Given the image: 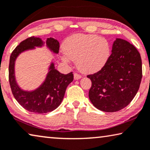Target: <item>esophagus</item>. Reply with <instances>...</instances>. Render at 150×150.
I'll use <instances>...</instances> for the list:
<instances>
[{"mask_svg": "<svg viewBox=\"0 0 150 150\" xmlns=\"http://www.w3.org/2000/svg\"><path fill=\"white\" fill-rule=\"evenodd\" d=\"M74 80H79L81 79V76L79 75L78 73H74Z\"/></svg>", "mask_w": 150, "mask_h": 150, "instance_id": "1", "label": "esophagus"}]
</instances>
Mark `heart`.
I'll return each mask as SVG.
<instances>
[{"label":"heart","mask_w":150,"mask_h":150,"mask_svg":"<svg viewBox=\"0 0 150 150\" xmlns=\"http://www.w3.org/2000/svg\"><path fill=\"white\" fill-rule=\"evenodd\" d=\"M63 48V60H76L79 68L85 73L101 70L111 54V47L107 39L95 34H78L71 36L65 41Z\"/></svg>","instance_id":"heart-1"}]
</instances>
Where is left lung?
<instances>
[{
  "label": "left lung",
  "instance_id": "1",
  "mask_svg": "<svg viewBox=\"0 0 150 150\" xmlns=\"http://www.w3.org/2000/svg\"><path fill=\"white\" fill-rule=\"evenodd\" d=\"M87 78L92 82L88 97L93 105L101 111L118 112L131 103L139 88L142 79L140 53L128 41L116 38L106 64Z\"/></svg>",
  "mask_w": 150,
  "mask_h": 150
}]
</instances>
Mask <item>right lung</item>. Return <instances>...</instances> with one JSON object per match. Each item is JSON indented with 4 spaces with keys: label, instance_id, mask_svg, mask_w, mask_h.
<instances>
[{
    "label": "right lung",
    "instance_id": "obj_1",
    "mask_svg": "<svg viewBox=\"0 0 150 150\" xmlns=\"http://www.w3.org/2000/svg\"><path fill=\"white\" fill-rule=\"evenodd\" d=\"M45 42L40 38L32 36L19 43L10 56L8 66V79L13 95L17 101L28 111L36 114H45L53 111L62 102L67 86L73 81L72 72L63 74L55 68L51 63L46 79L37 88L24 91L19 87L15 74V64L17 57L23 52L42 47ZM46 46L50 51L58 54L59 43L55 38H48Z\"/></svg>",
    "mask_w": 150,
    "mask_h": 150
}]
</instances>
